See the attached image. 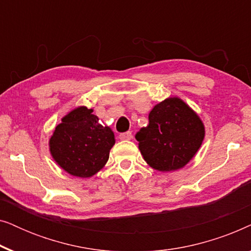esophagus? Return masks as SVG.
Instances as JSON below:
<instances>
[{
  "mask_svg": "<svg viewBox=\"0 0 251 251\" xmlns=\"http://www.w3.org/2000/svg\"><path fill=\"white\" fill-rule=\"evenodd\" d=\"M119 138L121 140H130L132 138V132L131 131H126V132L120 133Z\"/></svg>",
  "mask_w": 251,
  "mask_h": 251,
  "instance_id": "obj_1",
  "label": "esophagus"
}]
</instances>
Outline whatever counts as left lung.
Instances as JSON below:
<instances>
[{"label": "left lung", "instance_id": "left-lung-1", "mask_svg": "<svg viewBox=\"0 0 251 251\" xmlns=\"http://www.w3.org/2000/svg\"><path fill=\"white\" fill-rule=\"evenodd\" d=\"M203 138V123L179 98H168L154 106L149 126L136 133L144 159L160 171L183 168L200 149Z\"/></svg>", "mask_w": 251, "mask_h": 251}]
</instances>
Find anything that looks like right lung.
Listing matches in <instances>:
<instances>
[{
  "label": "right lung",
  "instance_id": "obj_1",
  "mask_svg": "<svg viewBox=\"0 0 251 251\" xmlns=\"http://www.w3.org/2000/svg\"><path fill=\"white\" fill-rule=\"evenodd\" d=\"M114 133L99 122L92 109L77 107L61 120L50 139V152L68 174L87 178L107 162Z\"/></svg>",
  "mask_w": 251,
  "mask_h": 251
}]
</instances>
